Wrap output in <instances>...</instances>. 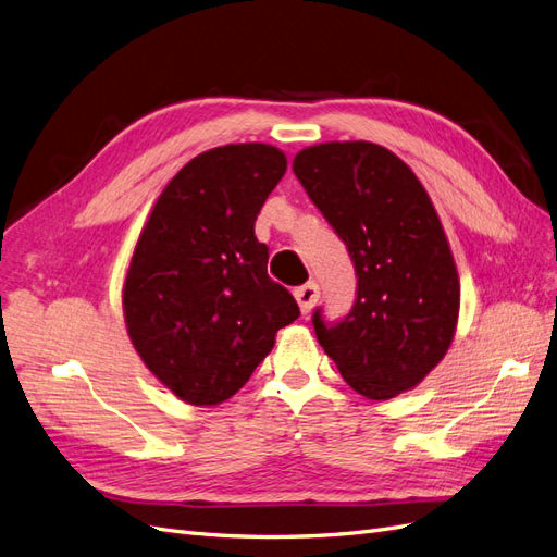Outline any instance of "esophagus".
I'll use <instances>...</instances> for the list:
<instances>
[{
	"mask_svg": "<svg viewBox=\"0 0 557 557\" xmlns=\"http://www.w3.org/2000/svg\"><path fill=\"white\" fill-rule=\"evenodd\" d=\"M295 297H297V305H299L301 313H309V311L315 307V301H318V297H320L318 283H315V281H309V283H305V285H299V288L295 290Z\"/></svg>",
	"mask_w": 557,
	"mask_h": 557,
	"instance_id": "obj_1",
	"label": "esophagus"
}]
</instances>
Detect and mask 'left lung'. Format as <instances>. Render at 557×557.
<instances>
[{
    "mask_svg": "<svg viewBox=\"0 0 557 557\" xmlns=\"http://www.w3.org/2000/svg\"><path fill=\"white\" fill-rule=\"evenodd\" d=\"M293 172L346 244L358 278L342 320L313 311L320 346L360 395L409 391L446 356L460 309L458 272L425 188L369 141L305 148Z\"/></svg>",
    "mask_w": 557,
    "mask_h": 557,
    "instance_id": "1",
    "label": "left lung"
}]
</instances>
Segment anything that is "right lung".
<instances>
[{"mask_svg": "<svg viewBox=\"0 0 557 557\" xmlns=\"http://www.w3.org/2000/svg\"><path fill=\"white\" fill-rule=\"evenodd\" d=\"M267 144H230L190 160L158 197L134 248L123 307L146 367L183 401L230 399L299 318L267 274L256 221L285 174Z\"/></svg>", "mask_w": 557, "mask_h": 557, "instance_id": "add662e5", "label": "right lung"}]
</instances>
